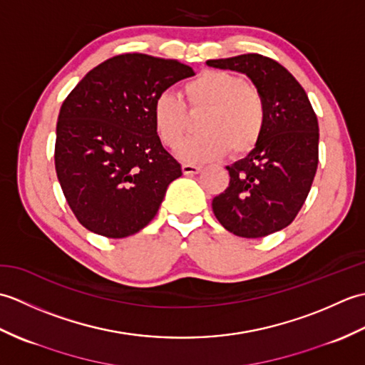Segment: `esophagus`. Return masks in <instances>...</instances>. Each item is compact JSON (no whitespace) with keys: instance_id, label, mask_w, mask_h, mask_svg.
I'll use <instances>...</instances> for the list:
<instances>
[{"instance_id":"34e87169","label":"esophagus","mask_w":365,"mask_h":365,"mask_svg":"<svg viewBox=\"0 0 365 365\" xmlns=\"http://www.w3.org/2000/svg\"><path fill=\"white\" fill-rule=\"evenodd\" d=\"M182 170L185 175H195L200 173V166L196 165H182Z\"/></svg>"}]
</instances>
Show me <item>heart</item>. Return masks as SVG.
<instances>
[{
  "mask_svg": "<svg viewBox=\"0 0 365 365\" xmlns=\"http://www.w3.org/2000/svg\"><path fill=\"white\" fill-rule=\"evenodd\" d=\"M185 94L191 113L207 111L199 123L204 135L191 138L178 150L183 160L212 161L227 150L230 157H243L259 144L267 106L254 84L227 71H204L185 84ZM188 106L173 91H163L153 100V125L169 149H177L190 133Z\"/></svg>",
  "mask_w": 365,
  "mask_h": 365,
  "instance_id": "1",
  "label": "heart"
}]
</instances>
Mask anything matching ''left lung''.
I'll use <instances>...</instances> for the list:
<instances>
[{"mask_svg":"<svg viewBox=\"0 0 365 365\" xmlns=\"http://www.w3.org/2000/svg\"><path fill=\"white\" fill-rule=\"evenodd\" d=\"M207 64L246 73L267 106L265 130L246 158L227 166L229 187L212 202L224 229L267 237L297 218L319 166V120L306 91L274 59L257 53Z\"/></svg>","mask_w":365,"mask_h":365,"instance_id":"obj_1","label":"left lung"}]
</instances>
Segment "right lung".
<instances>
[{
    "label": "right lung",
    "instance_id": "right-lung-1",
    "mask_svg": "<svg viewBox=\"0 0 365 365\" xmlns=\"http://www.w3.org/2000/svg\"><path fill=\"white\" fill-rule=\"evenodd\" d=\"M195 75L175 59L125 53L94 67L58 115L54 168L76 220L106 238L149 224L182 166L163 147L152 105Z\"/></svg>",
    "mask_w": 365,
    "mask_h": 365
}]
</instances>
